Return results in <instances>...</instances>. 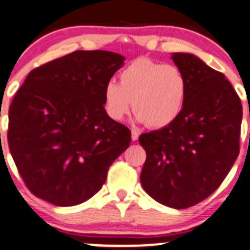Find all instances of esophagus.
<instances>
[{
    "label": "esophagus",
    "instance_id": "obj_1",
    "mask_svg": "<svg viewBox=\"0 0 250 250\" xmlns=\"http://www.w3.org/2000/svg\"><path fill=\"white\" fill-rule=\"evenodd\" d=\"M138 136H140V135H138L137 131H136V130H132V131H131V138H132L133 142H135V141H137V140H138Z\"/></svg>",
    "mask_w": 250,
    "mask_h": 250
}]
</instances>
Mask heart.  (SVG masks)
<instances>
[{
  "label": "heart",
  "instance_id": "obj_1",
  "mask_svg": "<svg viewBox=\"0 0 250 250\" xmlns=\"http://www.w3.org/2000/svg\"><path fill=\"white\" fill-rule=\"evenodd\" d=\"M187 92L188 81L181 68L140 58L120 72L119 84H106L104 110L112 120L122 122L132 107L136 122L161 128L181 115Z\"/></svg>",
  "mask_w": 250,
  "mask_h": 250
}]
</instances>
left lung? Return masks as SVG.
Returning <instances> with one entry per match:
<instances>
[{"label":"left lung","instance_id":"left-lung-1","mask_svg":"<svg viewBox=\"0 0 250 250\" xmlns=\"http://www.w3.org/2000/svg\"><path fill=\"white\" fill-rule=\"evenodd\" d=\"M188 92L181 115L160 130L142 133L146 153L143 189L167 207L184 209L219 188L240 153L242 104L223 73L197 56L173 53Z\"/></svg>","mask_w":250,"mask_h":250}]
</instances>
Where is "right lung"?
Returning a JSON list of instances; mask_svg holds the SVG:
<instances>
[{
    "instance_id": "right-lung-1",
    "label": "right lung",
    "mask_w": 250,
    "mask_h": 250,
    "mask_svg": "<svg viewBox=\"0 0 250 250\" xmlns=\"http://www.w3.org/2000/svg\"><path fill=\"white\" fill-rule=\"evenodd\" d=\"M125 58L77 50L32 69L9 107L8 146L35 196L60 207L85 202L131 132L104 110V91Z\"/></svg>"
}]
</instances>
